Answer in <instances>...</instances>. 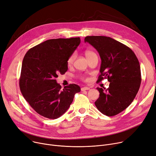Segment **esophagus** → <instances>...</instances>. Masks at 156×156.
Segmentation results:
<instances>
[{
  "label": "esophagus",
  "mask_w": 156,
  "mask_h": 156,
  "mask_svg": "<svg viewBox=\"0 0 156 156\" xmlns=\"http://www.w3.org/2000/svg\"><path fill=\"white\" fill-rule=\"evenodd\" d=\"M88 90H90V88H89V87H82V88H81V91Z\"/></svg>",
  "instance_id": "esophagus-1"
}]
</instances>
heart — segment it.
I'll use <instances>...</instances> for the list:
<instances>
[{"mask_svg":"<svg viewBox=\"0 0 156 156\" xmlns=\"http://www.w3.org/2000/svg\"><path fill=\"white\" fill-rule=\"evenodd\" d=\"M85 56H86V57L87 58V59H89L90 57H91L92 56L96 55V54H95L94 52H93V51H89V50L86 51L85 52ZM75 54H71V55L69 57V58L68 59V61H67V64H68V66L72 65L73 63V62H74V60H75ZM80 79L83 80H85V81L87 80V79H88L87 77L85 76H84V75H81V76H80Z\"/></svg>","mask_w":156,"mask_h":156,"instance_id":"b5f03b06","label":"heart"}]
</instances>
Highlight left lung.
<instances>
[{
  "mask_svg": "<svg viewBox=\"0 0 156 156\" xmlns=\"http://www.w3.org/2000/svg\"><path fill=\"white\" fill-rule=\"evenodd\" d=\"M101 59L98 82L107 78L108 88H97L99 97L95 104L104 115L113 116L126 109L134 100L141 84L139 61L133 51L118 41L105 36H87Z\"/></svg>",
  "mask_w": 156,
  "mask_h": 156,
  "instance_id": "obj_1",
  "label": "left lung"
}]
</instances>
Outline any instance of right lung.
I'll return each mask as SVG.
<instances>
[{"mask_svg": "<svg viewBox=\"0 0 156 156\" xmlns=\"http://www.w3.org/2000/svg\"><path fill=\"white\" fill-rule=\"evenodd\" d=\"M80 44V37L51 39L31 48L24 55L20 90L40 115L58 118L69 109L75 94L80 92L76 84L62 89L55 80L67 71L68 59Z\"/></svg>", "mask_w": 156, "mask_h": 156, "instance_id": "right-lung-1", "label": "right lung"}]
</instances>
